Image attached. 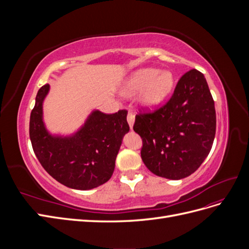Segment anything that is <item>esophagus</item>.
I'll list each match as a JSON object with an SVG mask.
<instances>
[{"instance_id":"esophagus-1","label":"esophagus","mask_w":249,"mask_h":249,"mask_svg":"<svg viewBox=\"0 0 249 249\" xmlns=\"http://www.w3.org/2000/svg\"><path fill=\"white\" fill-rule=\"evenodd\" d=\"M126 120H127V123H129L130 127L132 129V127H133V124H134V122H135V115L133 114L132 112H129V113H127Z\"/></svg>"}]
</instances>
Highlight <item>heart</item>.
I'll use <instances>...</instances> for the list:
<instances>
[{
	"label": "heart",
	"mask_w": 249,
	"mask_h": 249,
	"mask_svg": "<svg viewBox=\"0 0 249 249\" xmlns=\"http://www.w3.org/2000/svg\"><path fill=\"white\" fill-rule=\"evenodd\" d=\"M172 86L173 77L171 72L145 69L134 74L124 91L130 94L143 89L141 102L146 107L154 108L169 94Z\"/></svg>",
	"instance_id": "obj_1"
}]
</instances>
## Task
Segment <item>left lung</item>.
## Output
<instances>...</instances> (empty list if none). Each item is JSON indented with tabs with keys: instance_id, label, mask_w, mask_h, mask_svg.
Masks as SVG:
<instances>
[{
	"instance_id": "left-lung-1",
	"label": "left lung",
	"mask_w": 249,
	"mask_h": 249,
	"mask_svg": "<svg viewBox=\"0 0 249 249\" xmlns=\"http://www.w3.org/2000/svg\"><path fill=\"white\" fill-rule=\"evenodd\" d=\"M142 139L145 166L165 178L180 179L196 170L213 145L214 100L203 74L184 73L170 99L152 112L140 110L133 126Z\"/></svg>"
}]
</instances>
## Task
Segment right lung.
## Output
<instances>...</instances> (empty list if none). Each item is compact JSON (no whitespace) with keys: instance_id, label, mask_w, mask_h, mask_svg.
I'll return each mask as SVG.
<instances>
[{"instance_id":"1","label":"right lung","mask_w":249,"mask_h":249,"mask_svg":"<svg viewBox=\"0 0 249 249\" xmlns=\"http://www.w3.org/2000/svg\"><path fill=\"white\" fill-rule=\"evenodd\" d=\"M49 90V84L38 90L30 115V139L37 159L51 177L71 189L89 190L108 182L124 135L130 130L127 111L105 114L95 110L72 136H52L42 120Z\"/></svg>"}]
</instances>
